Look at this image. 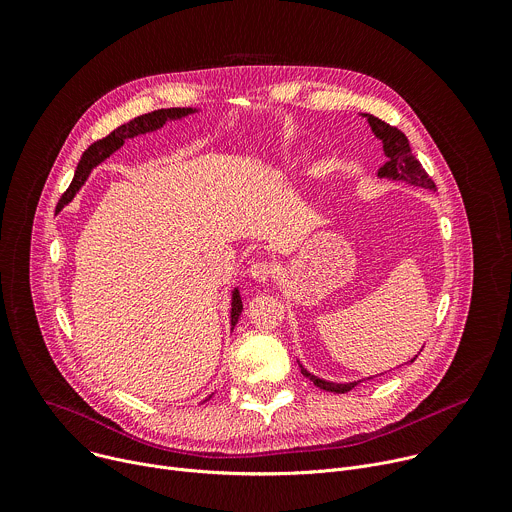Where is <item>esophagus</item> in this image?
Masks as SVG:
<instances>
[{
	"label": "esophagus",
	"mask_w": 512,
	"mask_h": 512,
	"mask_svg": "<svg viewBox=\"0 0 512 512\" xmlns=\"http://www.w3.org/2000/svg\"><path fill=\"white\" fill-rule=\"evenodd\" d=\"M276 274V266L268 260H260V262H254L252 268H250V276L256 280V282H266L270 278H274Z\"/></svg>",
	"instance_id": "obj_1"
}]
</instances>
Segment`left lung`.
Instances as JSON below:
<instances>
[{"label": "left lung", "mask_w": 512, "mask_h": 512, "mask_svg": "<svg viewBox=\"0 0 512 512\" xmlns=\"http://www.w3.org/2000/svg\"><path fill=\"white\" fill-rule=\"evenodd\" d=\"M367 117L369 125H371V131L375 133V137L383 143V153L387 157L385 165L379 167L377 175L379 177H387V179H393V181H407L412 185H420V187H426V189H432L436 191V183L432 181V177L426 173V169L422 167V163L412 155V147H410V141H407V137L387 125L385 121L373 117V115H363ZM418 357V355H416ZM416 357L412 359V363L416 361ZM300 365V363H298ZM300 373L304 377H309L317 387L325 389V391H333V393H347L351 391L359 381H351V383H333V381H325V379H319L317 375L306 371L302 365H300ZM371 379V377H369Z\"/></svg>", "instance_id": "8db88e82"}]
</instances>
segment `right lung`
I'll use <instances>...</instances> for the list:
<instances>
[{
    "label": "right lung",
    "mask_w": 512,
    "mask_h": 512,
    "mask_svg": "<svg viewBox=\"0 0 512 512\" xmlns=\"http://www.w3.org/2000/svg\"><path fill=\"white\" fill-rule=\"evenodd\" d=\"M197 109H161V111H153V113H147V115H141L133 121H129L127 125H121L119 129H115L111 135H107L105 139L100 141H94L80 157L78 161V167H76V173H74V179L70 183V187L64 191V195L60 197L58 206H56V212H60L64 206H68V203L72 201V197L76 195V191L84 185V181L88 179L90 171L105 161L107 157H111L117 149L123 147L125 139H133L137 135H145V133H151V131H157L161 129L167 121H177V119H183L191 113H195ZM242 315V298H240V292L238 288H234L232 292V315H230V323H232V329L236 327L238 319Z\"/></svg>",
    "instance_id": "add662e5"
}]
</instances>
